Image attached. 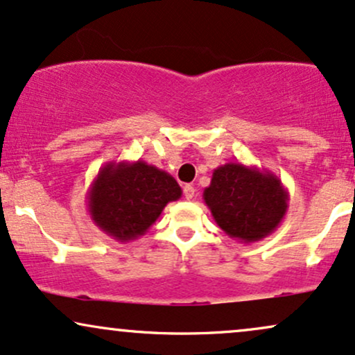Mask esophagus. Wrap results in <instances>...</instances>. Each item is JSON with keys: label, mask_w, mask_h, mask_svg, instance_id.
<instances>
[{"label": "esophagus", "mask_w": 355, "mask_h": 355, "mask_svg": "<svg viewBox=\"0 0 355 355\" xmlns=\"http://www.w3.org/2000/svg\"><path fill=\"white\" fill-rule=\"evenodd\" d=\"M194 193H196V189L191 184H186L184 186V198L186 199H193L194 198Z\"/></svg>", "instance_id": "obj_1"}]
</instances>
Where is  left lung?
<instances>
[{"label": "left lung", "instance_id": "left-lung-1", "mask_svg": "<svg viewBox=\"0 0 355 355\" xmlns=\"http://www.w3.org/2000/svg\"><path fill=\"white\" fill-rule=\"evenodd\" d=\"M202 199L216 224L244 244L272 234L289 207V193L276 174L241 162L214 169Z\"/></svg>", "mask_w": 355, "mask_h": 355}]
</instances>
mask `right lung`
I'll return each mask as SVG.
<instances>
[{"label":"right lung","mask_w":355,"mask_h":355,"mask_svg":"<svg viewBox=\"0 0 355 355\" xmlns=\"http://www.w3.org/2000/svg\"><path fill=\"white\" fill-rule=\"evenodd\" d=\"M182 196L181 186L166 171L137 159L106 162L87 189L93 223L119 243L144 236L168 202Z\"/></svg>","instance_id":"right-lung-1"}]
</instances>
